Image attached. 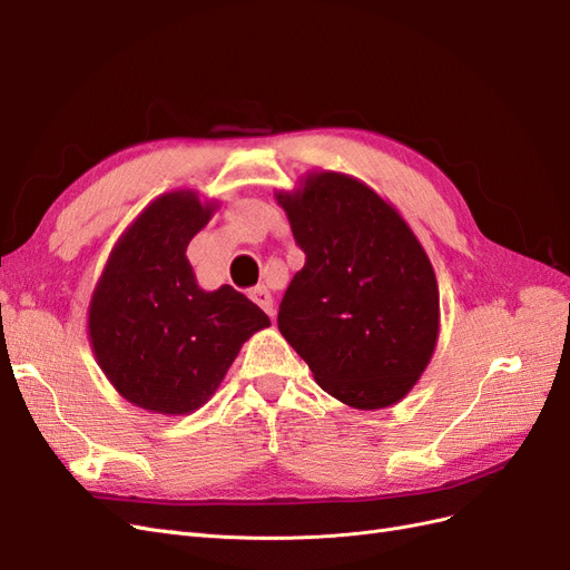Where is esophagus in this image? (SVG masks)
<instances>
[{"mask_svg":"<svg viewBox=\"0 0 570 570\" xmlns=\"http://www.w3.org/2000/svg\"><path fill=\"white\" fill-rule=\"evenodd\" d=\"M249 299H252L254 304L262 306L264 312H266L271 318L275 316V308H273V295H271V292H268L264 285H258V287L249 289Z\"/></svg>","mask_w":570,"mask_h":570,"instance_id":"esophagus-1","label":"esophagus"}]
</instances>
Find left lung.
<instances>
[{
  "label": "left lung",
  "mask_w": 570,
  "mask_h": 570,
  "mask_svg": "<svg viewBox=\"0 0 570 570\" xmlns=\"http://www.w3.org/2000/svg\"><path fill=\"white\" fill-rule=\"evenodd\" d=\"M275 199L306 256L281 302L283 337L335 400L364 411L396 404L440 333L425 249L400 212L352 176L308 174Z\"/></svg>",
  "instance_id": "obj_1"
}]
</instances>
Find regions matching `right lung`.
Listing matches in <instances>:
<instances>
[{"mask_svg":"<svg viewBox=\"0 0 570 570\" xmlns=\"http://www.w3.org/2000/svg\"><path fill=\"white\" fill-rule=\"evenodd\" d=\"M216 204L193 189L154 199L120 235L92 292L88 331L99 368L135 406L193 413L209 402L239 347L268 316L243 292H206L187 245Z\"/></svg>","mask_w":570,"mask_h":570,"instance_id":"right-lung-1","label":"right lung"}]
</instances>
